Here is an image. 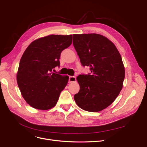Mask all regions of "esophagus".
Here are the masks:
<instances>
[{"mask_svg": "<svg viewBox=\"0 0 147 147\" xmlns=\"http://www.w3.org/2000/svg\"><path fill=\"white\" fill-rule=\"evenodd\" d=\"M76 82V78L75 76H69V83H72Z\"/></svg>", "mask_w": 147, "mask_h": 147, "instance_id": "1", "label": "esophagus"}]
</instances>
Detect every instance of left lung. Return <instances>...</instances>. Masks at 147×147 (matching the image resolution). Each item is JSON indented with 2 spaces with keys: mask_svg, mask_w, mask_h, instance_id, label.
Listing matches in <instances>:
<instances>
[{
  "mask_svg": "<svg viewBox=\"0 0 147 147\" xmlns=\"http://www.w3.org/2000/svg\"><path fill=\"white\" fill-rule=\"evenodd\" d=\"M73 45L84 67L91 74H80L79 93L74 96L82 110L102 111L120 93L125 78V68L120 53L114 43L98 34H73Z\"/></svg>",
  "mask_w": 147,
  "mask_h": 147,
  "instance_id": "1",
  "label": "left lung"
}]
</instances>
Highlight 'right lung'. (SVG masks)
<instances>
[{"label": "right lung", "instance_id": "right-lung-1", "mask_svg": "<svg viewBox=\"0 0 147 147\" xmlns=\"http://www.w3.org/2000/svg\"><path fill=\"white\" fill-rule=\"evenodd\" d=\"M72 38V35H49L31 42L24 51L17 82L24 99L32 108L47 110L56 105L69 77L52 70L60 66L61 54L71 44Z\"/></svg>", "mask_w": 147, "mask_h": 147}]
</instances>
